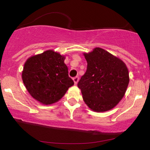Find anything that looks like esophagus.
<instances>
[{"mask_svg": "<svg viewBox=\"0 0 150 150\" xmlns=\"http://www.w3.org/2000/svg\"><path fill=\"white\" fill-rule=\"evenodd\" d=\"M79 80V76H76V77H74V78L73 79L74 82V83H75L76 85L78 83Z\"/></svg>", "mask_w": 150, "mask_h": 150, "instance_id": "esophagus-1", "label": "esophagus"}]
</instances>
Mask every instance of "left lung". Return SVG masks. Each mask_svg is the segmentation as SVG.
<instances>
[{"label":"left lung","instance_id":"8db88e82","mask_svg":"<svg viewBox=\"0 0 150 150\" xmlns=\"http://www.w3.org/2000/svg\"><path fill=\"white\" fill-rule=\"evenodd\" d=\"M87 70L78 83L84 102L97 112L111 110L122 100L129 83V69L121 59L101 48L83 53Z\"/></svg>","mask_w":150,"mask_h":150}]
</instances>
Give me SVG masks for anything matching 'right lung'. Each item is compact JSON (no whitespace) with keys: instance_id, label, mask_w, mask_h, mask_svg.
I'll return each mask as SVG.
<instances>
[{"instance_id":"1","label":"right lung","mask_w":150,"mask_h":150,"mask_svg":"<svg viewBox=\"0 0 150 150\" xmlns=\"http://www.w3.org/2000/svg\"><path fill=\"white\" fill-rule=\"evenodd\" d=\"M65 56L47 50L25 62L22 80L29 94L44 105L58 102L74 85L64 64Z\"/></svg>"}]
</instances>
